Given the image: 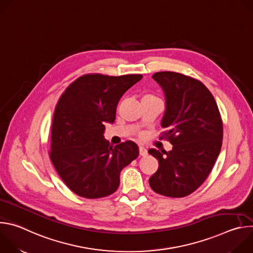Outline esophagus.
Here are the masks:
<instances>
[{"label":"esophagus","mask_w":253,"mask_h":253,"mask_svg":"<svg viewBox=\"0 0 253 253\" xmlns=\"http://www.w3.org/2000/svg\"><path fill=\"white\" fill-rule=\"evenodd\" d=\"M139 154H140V156H142V157H145V156H147V155H148L147 149L141 146V147L139 148Z\"/></svg>","instance_id":"34e87169"}]
</instances>
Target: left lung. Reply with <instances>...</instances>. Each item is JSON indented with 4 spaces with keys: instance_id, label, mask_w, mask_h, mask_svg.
Instances as JSON below:
<instances>
[{
    "instance_id": "1",
    "label": "left lung",
    "mask_w": 253,
    "mask_h": 253,
    "mask_svg": "<svg viewBox=\"0 0 253 253\" xmlns=\"http://www.w3.org/2000/svg\"><path fill=\"white\" fill-rule=\"evenodd\" d=\"M152 78L162 87L166 111L161 139L173 148L150 149L159 168L149 179L158 194L181 198L194 192L208 177L222 145L223 125L217 104L206 86L176 72H157Z\"/></svg>"
}]
</instances>
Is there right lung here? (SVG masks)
I'll return each mask as SVG.
<instances>
[{
  "mask_svg": "<svg viewBox=\"0 0 253 253\" xmlns=\"http://www.w3.org/2000/svg\"><path fill=\"white\" fill-rule=\"evenodd\" d=\"M142 75L86 74L61 95L53 116L49 157L75 194L96 199L114 193L120 172L139 155L132 141L112 146L103 138L104 123H113L120 98Z\"/></svg>",
  "mask_w": 253,
  "mask_h": 253,
  "instance_id": "right-lung-1",
  "label": "right lung"
}]
</instances>
